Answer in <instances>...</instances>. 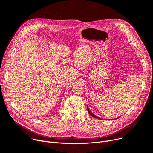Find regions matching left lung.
<instances>
[{
  "instance_id": "left-lung-1",
  "label": "left lung",
  "mask_w": 153,
  "mask_h": 153,
  "mask_svg": "<svg viewBox=\"0 0 153 153\" xmlns=\"http://www.w3.org/2000/svg\"><path fill=\"white\" fill-rule=\"evenodd\" d=\"M86 108H87V110H88V113H89V114L92 116V117H93V118H97V119H100V120H101V118H98V117H97V116H95V115H94L91 111H90V110H89V108H88V106H86ZM116 119H118V118H116Z\"/></svg>"
}]
</instances>
